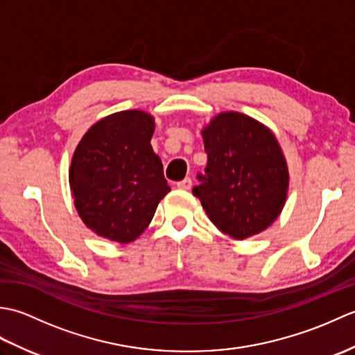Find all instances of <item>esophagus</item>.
Instances as JSON below:
<instances>
[{
    "instance_id": "obj_1",
    "label": "esophagus",
    "mask_w": 355,
    "mask_h": 355,
    "mask_svg": "<svg viewBox=\"0 0 355 355\" xmlns=\"http://www.w3.org/2000/svg\"><path fill=\"white\" fill-rule=\"evenodd\" d=\"M177 187H178V189H182V191H189L191 187H192V180L191 178H184L183 182H178L177 183Z\"/></svg>"
}]
</instances>
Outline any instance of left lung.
I'll return each mask as SVG.
<instances>
[{
  "label": "left lung",
  "mask_w": 355,
  "mask_h": 355,
  "mask_svg": "<svg viewBox=\"0 0 355 355\" xmlns=\"http://www.w3.org/2000/svg\"><path fill=\"white\" fill-rule=\"evenodd\" d=\"M207 166L198 197L209 220L225 235L245 239L267 230L281 215L290 173L268 126L243 112L224 111L201 131Z\"/></svg>",
  "instance_id": "1"
}]
</instances>
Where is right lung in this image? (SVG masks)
<instances>
[{
    "instance_id": "obj_1",
    "label": "right lung",
    "mask_w": 355,
    "mask_h": 355,
    "mask_svg": "<svg viewBox=\"0 0 355 355\" xmlns=\"http://www.w3.org/2000/svg\"><path fill=\"white\" fill-rule=\"evenodd\" d=\"M154 130L149 112L119 111L89 126L74 149L71 197L80 220L97 236L132 243L171 191L150 146Z\"/></svg>"
}]
</instances>
